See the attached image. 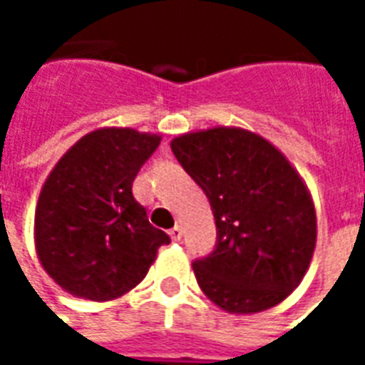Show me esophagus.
Masks as SVG:
<instances>
[{
	"mask_svg": "<svg viewBox=\"0 0 365 365\" xmlns=\"http://www.w3.org/2000/svg\"><path fill=\"white\" fill-rule=\"evenodd\" d=\"M168 235H170V238H172L174 242H178V240H182V235H183L182 227H178V225H175L174 229H170V232H168Z\"/></svg>",
	"mask_w": 365,
	"mask_h": 365,
	"instance_id": "obj_1",
	"label": "esophagus"
}]
</instances>
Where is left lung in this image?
I'll use <instances>...</instances> for the list:
<instances>
[{
	"label": "left lung",
	"instance_id": "left-lung-1",
	"mask_svg": "<svg viewBox=\"0 0 365 365\" xmlns=\"http://www.w3.org/2000/svg\"><path fill=\"white\" fill-rule=\"evenodd\" d=\"M172 152L213 209L217 248L193 274L230 314L268 311L305 277L317 245L311 191L279 148L240 127L191 130Z\"/></svg>",
	"mask_w": 365,
	"mask_h": 365
}]
</instances>
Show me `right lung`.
Masks as SVG:
<instances>
[{"mask_svg": "<svg viewBox=\"0 0 365 365\" xmlns=\"http://www.w3.org/2000/svg\"><path fill=\"white\" fill-rule=\"evenodd\" d=\"M162 136L130 127L83 135L54 164L35 209V250L56 285L80 299L113 301L143 282L170 242L136 203L133 182Z\"/></svg>", "mask_w": 365, "mask_h": 365, "instance_id": "add662e5", "label": "right lung"}]
</instances>
